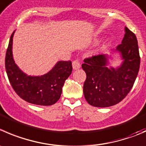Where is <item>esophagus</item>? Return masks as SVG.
<instances>
[{
  "mask_svg": "<svg viewBox=\"0 0 146 146\" xmlns=\"http://www.w3.org/2000/svg\"><path fill=\"white\" fill-rule=\"evenodd\" d=\"M73 68L75 70H77L80 68V63L78 59H76L73 61Z\"/></svg>",
  "mask_w": 146,
  "mask_h": 146,
  "instance_id": "obj_1",
  "label": "esophagus"
}]
</instances>
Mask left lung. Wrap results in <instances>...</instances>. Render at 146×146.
Segmentation results:
<instances>
[{
	"instance_id": "left-lung-1",
	"label": "left lung",
	"mask_w": 146,
	"mask_h": 146,
	"mask_svg": "<svg viewBox=\"0 0 146 146\" xmlns=\"http://www.w3.org/2000/svg\"><path fill=\"white\" fill-rule=\"evenodd\" d=\"M122 43L116 50L123 59L122 65L114 69L107 67L105 55L84 59L82 68L86 73L83 94L86 101L95 107L106 108L121 102L133 86L140 68L139 50L135 34L125 27Z\"/></svg>"
}]
</instances>
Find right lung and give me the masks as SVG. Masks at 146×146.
I'll list each match as a JSON object with an SVG mask.
<instances>
[{
    "label": "right lung",
    "mask_w": 146,
    "mask_h": 146,
    "mask_svg": "<svg viewBox=\"0 0 146 146\" xmlns=\"http://www.w3.org/2000/svg\"><path fill=\"white\" fill-rule=\"evenodd\" d=\"M14 32L11 35L5 54V70L11 86L25 101L39 106H51L60 99L65 80L71 74L70 60L59 61L55 67L41 76H27L14 62L12 43Z\"/></svg>",
    "instance_id": "add662e5"
}]
</instances>
